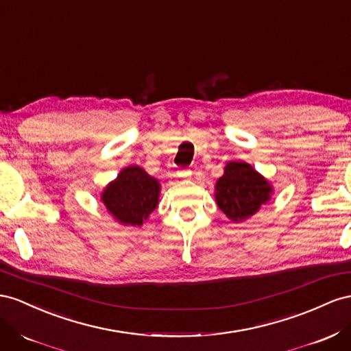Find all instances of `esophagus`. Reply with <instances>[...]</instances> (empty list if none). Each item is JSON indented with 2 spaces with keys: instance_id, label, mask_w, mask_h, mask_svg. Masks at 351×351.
Masks as SVG:
<instances>
[{
  "instance_id": "1",
  "label": "esophagus",
  "mask_w": 351,
  "mask_h": 351,
  "mask_svg": "<svg viewBox=\"0 0 351 351\" xmlns=\"http://www.w3.org/2000/svg\"><path fill=\"white\" fill-rule=\"evenodd\" d=\"M192 171H189V169H182V171H178V177H183V178H187L191 177Z\"/></svg>"
}]
</instances>
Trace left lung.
Segmentation results:
<instances>
[{
    "mask_svg": "<svg viewBox=\"0 0 351 351\" xmlns=\"http://www.w3.org/2000/svg\"><path fill=\"white\" fill-rule=\"evenodd\" d=\"M220 210L233 221H242L260 210L271 193L267 180L245 162H229L215 186Z\"/></svg>",
    "mask_w": 351,
    "mask_h": 351,
    "instance_id": "left-lung-1",
    "label": "left lung"
}]
</instances>
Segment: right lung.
<instances>
[{
    "label": "right lung",
    "instance_id": "right-lung-1",
    "mask_svg": "<svg viewBox=\"0 0 351 351\" xmlns=\"http://www.w3.org/2000/svg\"><path fill=\"white\" fill-rule=\"evenodd\" d=\"M159 191L158 180L143 168L128 167L105 189L101 201L122 224L141 226L156 208Z\"/></svg>",
    "mask_w": 351,
    "mask_h": 351
}]
</instances>
